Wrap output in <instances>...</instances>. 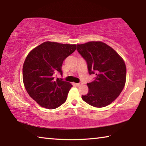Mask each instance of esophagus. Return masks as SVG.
I'll list each match as a JSON object with an SVG mask.
<instances>
[{
    "label": "esophagus",
    "instance_id": "1",
    "mask_svg": "<svg viewBox=\"0 0 146 146\" xmlns=\"http://www.w3.org/2000/svg\"><path fill=\"white\" fill-rule=\"evenodd\" d=\"M82 84H83L82 82H79V83H76V86H78H78H81Z\"/></svg>",
    "mask_w": 146,
    "mask_h": 146
}]
</instances>
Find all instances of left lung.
Segmentation results:
<instances>
[{"label": "left lung", "mask_w": 146, "mask_h": 146, "mask_svg": "<svg viewBox=\"0 0 146 146\" xmlns=\"http://www.w3.org/2000/svg\"><path fill=\"white\" fill-rule=\"evenodd\" d=\"M76 50L87 63L89 74L96 75L94 80L87 84L89 91L82 95V100L96 108L110 104L125 86L126 67L123 59L102 42L78 44Z\"/></svg>", "instance_id": "1"}]
</instances>
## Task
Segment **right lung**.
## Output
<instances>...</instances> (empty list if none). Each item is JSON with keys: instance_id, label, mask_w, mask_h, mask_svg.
<instances>
[{"instance_id": "add662e5", "label": "right lung", "mask_w": 146, "mask_h": 146, "mask_svg": "<svg viewBox=\"0 0 146 146\" xmlns=\"http://www.w3.org/2000/svg\"><path fill=\"white\" fill-rule=\"evenodd\" d=\"M75 49V44L45 42L27 56L23 68L24 84L29 95L40 106L52 110L66 102L73 86L55 78L54 74L62 75L63 62Z\"/></svg>"}]
</instances>
